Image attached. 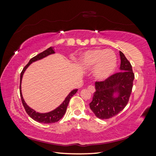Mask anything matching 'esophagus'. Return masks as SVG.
<instances>
[{"label":"esophagus","mask_w":156,"mask_h":156,"mask_svg":"<svg viewBox=\"0 0 156 156\" xmlns=\"http://www.w3.org/2000/svg\"><path fill=\"white\" fill-rule=\"evenodd\" d=\"M88 90L90 92H91V93H94V92H95V88H94V86H92V85H90V86H88Z\"/></svg>","instance_id":"esophagus-1"}]
</instances>
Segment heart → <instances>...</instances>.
I'll use <instances>...</instances> for the list:
<instances>
[{
  "instance_id": "heart-1",
  "label": "heart",
  "mask_w": 156,
  "mask_h": 156,
  "mask_svg": "<svg viewBox=\"0 0 156 156\" xmlns=\"http://www.w3.org/2000/svg\"><path fill=\"white\" fill-rule=\"evenodd\" d=\"M79 64L84 69L94 68V77L99 81H103L115 72L117 58L111 49H94L85 52L80 56Z\"/></svg>"
}]
</instances>
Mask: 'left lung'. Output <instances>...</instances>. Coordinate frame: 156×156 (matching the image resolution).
<instances>
[{
  "label": "left lung",
  "instance_id": "obj_1",
  "mask_svg": "<svg viewBox=\"0 0 156 156\" xmlns=\"http://www.w3.org/2000/svg\"><path fill=\"white\" fill-rule=\"evenodd\" d=\"M120 72L103 81L96 82L90 108L96 117L108 119L124 109L128 103L135 75L130 62L120 51Z\"/></svg>",
  "mask_w": 156,
  "mask_h": 156
}]
</instances>
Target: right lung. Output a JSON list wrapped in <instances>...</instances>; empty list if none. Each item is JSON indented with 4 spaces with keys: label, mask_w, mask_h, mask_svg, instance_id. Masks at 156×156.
Listing matches in <instances>:
<instances>
[{
    "label": "right lung",
    "mask_w": 156,
    "mask_h": 156,
    "mask_svg": "<svg viewBox=\"0 0 156 156\" xmlns=\"http://www.w3.org/2000/svg\"><path fill=\"white\" fill-rule=\"evenodd\" d=\"M55 51L53 50V48H49L48 49H46L45 51H43L42 53L37 55L35 56L34 57L32 58L30 61L29 62L25 68H23L22 72L21 73V76H20V96L21 98V101L23 105V107H24L25 109L27 112V113L29 116L32 118L33 120H34L36 122H38L40 123H44V124H51V123H55V122H56L59 121L64 114L66 113V111L67 109V107L68 105V103L69 102L70 99L72 98V97L74 95V94L76 93L78 90V89H74L72 91H71L70 93L67 96V97L65 98L64 101L61 103V104L57 107L53 111H51L49 112H45V113H40L38 112H36L34 109H32L29 106H28L26 102L25 101L24 99H23V95H22V92H21V81H22V78H23V75L24 74L25 70L27 69V68L29 66L34 62H36L37 60H41L42 58H44L46 56H48L50 55L54 54Z\"/></svg>",
    "instance_id": "right-lung-1"
}]
</instances>
